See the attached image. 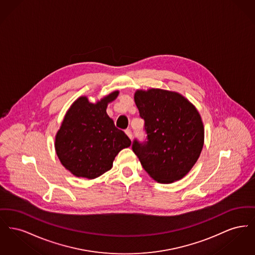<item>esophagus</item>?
Returning <instances> with one entry per match:
<instances>
[{"instance_id": "esophagus-1", "label": "esophagus", "mask_w": 255, "mask_h": 255, "mask_svg": "<svg viewBox=\"0 0 255 255\" xmlns=\"http://www.w3.org/2000/svg\"><path fill=\"white\" fill-rule=\"evenodd\" d=\"M125 133L128 135V137H129L130 139H132V131H131L130 129H126V130H125Z\"/></svg>"}]
</instances>
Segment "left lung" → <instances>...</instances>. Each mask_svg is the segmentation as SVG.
I'll return each instance as SVG.
<instances>
[{
	"instance_id": "left-lung-1",
	"label": "left lung",
	"mask_w": 255,
	"mask_h": 255,
	"mask_svg": "<svg viewBox=\"0 0 255 255\" xmlns=\"http://www.w3.org/2000/svg\"><path fill=\"white\" fill-rule=\"evenodd\" d=\"M134 102L144 120L146 140L132 145L142 167L158 182L182 179L193 167L204 146L199 112L182 95L160 89L138 90Z\"/></svg>"
}]
</instances>
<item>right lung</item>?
<instances>
[{
	"mask_svg": "<svg viewBox=\"0 0 255 255\" xmlns=\"http://www.w3.org/2000/svg\"><path fill=\"white\" fill-rule=\"evenodd\" d=\"M119 96L113 92L97 103L79 97L68 110L55 136V151L61 163L76 177L95 179L112 168L130 138L118 129L106 113Z\"/></svg>",
	"mask_w": 255,
	"mask_h": 255,
	"instance_id": "obj_1",
	"label": "right lung"
}]
</instances>
